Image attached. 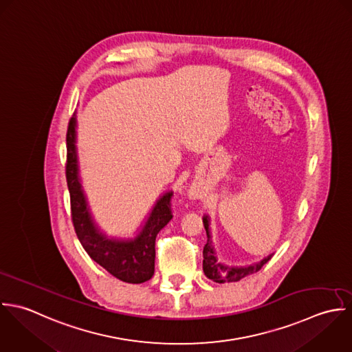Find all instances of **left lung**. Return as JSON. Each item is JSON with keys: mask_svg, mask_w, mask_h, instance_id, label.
<instances>
[{"mask_svg": "<svg viewBox=\"0 0 352 352\" xmlns=\"http://www.w3.org/2000/svg\"><path fill=\"white\" fill-rule=\"evenodd\" d=\"M203 223L207 231V243L204 246L203 250V271L206 274V276L211 280L216 281V283H232V281H239L243 279L248 275H252L254 272H258L264 264H267L272 256H267L264 257L261 261L250 264V265H245V267H228L223 263H220L217 260V256L214 253V248L212 245L211 230H210V216L204 214L203 217Z\"/></svg>", "mask_w": 352, "mask_h": 352, "instance_id": "8db88e82", "label": "left lung"}]
</instances>
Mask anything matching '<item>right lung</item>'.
<instances>
[{"label":"right lung","mask_w":352,"mask_h":352,"mask_svg":"<svg viewBox=\"0 0 352 352\" xmlns=\"http://www.w3.org/2000/svg\"><path fill=\"white\" fill-rule=\"evenodd\" d=\"M76 128L74 113L67 132V182L71 195L72 221L77 238L88 256L117 279L132 284L149 280L155 272L156 235L173 219L170 204L173 192H167L157 199L136 236L117 238L107 235L94 220L81 186Z\"/></svg>","instance_id":"right-lung-1"}]
</instances>
